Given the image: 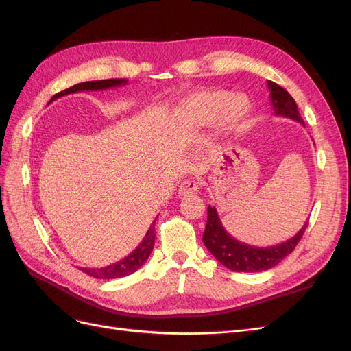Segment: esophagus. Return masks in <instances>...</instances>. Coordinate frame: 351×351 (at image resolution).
Segmentation results:
<instances>
[{"instance_id":"obj_1","label":"esophagus","mask_w":351,"mask_h":351,"mask_svg":"<svg viewBox=\"0 0 351 351\" xmlns=\"http://www.w3.org/2000/svg\"><path fill=\"white\" fill-rule=\"evenodd\" d=\"M199 189H200V184L195 182V180H186V182H183L178 187V196L186 197V196L197 195Z\"/></svg>"}]
</instances>
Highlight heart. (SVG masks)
Here are the masks:
<instances>
[{
	"mask_svg": "<svg viewBox=\"0 0 351 351\" xmlns=\"http://www.w3.org/2000/svg\"><path fill=\"white\" fill-rule=\"evenodd\" d=\"M250 110V102L244 95L210 89L190 93L180 102L177 117L190 125L215 123L219 132L236 133L247 121Z\"/></svg>",
	"mask_w": 351,
	"mask_h": 351,
	"instance_id": "b5f03b06",
	"label": "heart"
}]
</instances>
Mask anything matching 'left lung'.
Returning <instances> with one entry per match:
<instances>
[{
	"label": "left lung",
	"instance_id": "1",
	"mask_svg": "<svg viewBox=\"0 0 351 351\" xmlns=\"http://www.w3.org/2000/svg\"><path fill=\"white\" fill-rule=\"evenodd\" d=\"M268 88L271 90V102L275 115L289 117V119L304 124L299 108H297V104L291 95L284 88H281L280 84L271 80H268ZM307 224H309V219L304 222L300 231L297 232L294 237L277 244V246H249V244L240 243L239 240L228 234L226 228L221 224V219L217 214L215 206L209 205L208 221L202 240H204L206 249L214 254L215 259L230 271L262 272L274 268L275 265H278L285 256H289V254L295 249L297 244H299Z\"/></svg>",
	"mask_w": 351,
	"mask_h": 351
}]
</instances>
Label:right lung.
Returning a JSON list of instances; mask_svg holds the SVG:
<instances>
[{"instance_id":"1","label":"right lung","mask_w":351,"mask_h":351,"mask_svg":"<svg viewBox=\"0 0 351 351\" xmlns=\"http://www.w3.org/2000/svg\"><path fill=\"white\" fill-rule=\"evenodd\" d=\"M125 79H108V80H92V82H83L77 83L74 86L56 93L54 97L51 98L49 102L56 101L60 97H64V95L70 93H76V92H83V90H104V89H110V88H119L121 84H125ZM155 244V224H152L147 230L146 236L141 241L139 246H137L129 256L123 258L121 261L115 262L112 265H108V267L104 268H79L82 272L90 275L93 278H99V280H112V278H121L125 277V275H130L139 269L142 265L149 258V254L152 253Z\"/></svg>"}]
</instances>
